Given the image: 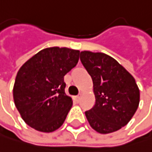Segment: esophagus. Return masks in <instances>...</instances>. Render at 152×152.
Segmentation results:
<instances>
[{"label":"esophagus","mask_w":152,"mask_h":152,"mask_svg":"<svg viewBox=\"0 0 152 152\" xmlns=\"http://www.w3.org/2000/svg\"><path fill=\"white\" fill-rule=\"evenodd\" d=\"M80 98H81V95H78V96H74L75 101H77V102H79Z\"/></svg>","instance_id":"esophagus-1"}]
</instances>
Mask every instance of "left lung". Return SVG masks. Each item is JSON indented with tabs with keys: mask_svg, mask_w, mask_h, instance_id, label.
Masks as SVG:
<instances>
[{
	"mask_svg": "<svg viewBox=\"0 0 152 152\" xmlns=\"http://www.w3.org/2000/svg\"><path fill=\"white\" fill-rule=\"evenodd\" d=\"M80 60L93 82L94 107L85 112L90 126L107 134L131 119L140 103V90L132 75L111 56L83 51Z\"/></svg>",
	"mask_w": 152,
	"mask_h": 152,
	"instance_id": "1",
	"label": "left lung"
}]
</instances>
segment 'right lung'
I'll return each instance as SVG.
<instances>
[{
	"mask_svg": "<svg viewBox=\"0 0 152 152\" xmlns=\"http://www.w3.org/2000/svg\"><path fill=\"white\" fill-rule=\"evenodd\" d=\"M78 50L50 47L24 63L13 86L15 106L25 123L42 132L60 128L72 107L64 77L79 59Z\"/></svg>",
	"mask_w": 152,
	"mask_h": 152,
	"instance_id": "right-lung-1",
	"label": "right lung"
}]
</instances>
